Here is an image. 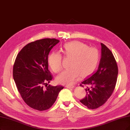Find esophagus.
<instances>
[{"instance_id": "obj_1", "label": "esophagus", "mask_w": 130, "mask_h": 130, "mask_svg": "<svg viewBox=\"0 0 130 130\" xmlns=\"http://www.w3.org/2000/svg\"><path fill=\"white\" fill-rule=\"evenodd\" d=\"M65 87H66L67 88H69V89H71V88H74V86H70V85H67L65 86Z\"/></svg>"}]
</instances>
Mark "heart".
Returning <instances> with one entry per match:
<instances>
[{
	"mask_svg": "<svg viewBox=\"0 0 130 130\" xmlns=\"http://www.w3.org/2000/svg\"><path fill=\"white\" fill-rule=\"evenodd\" d=\"M64 53L73 57L71 69L65 70L57 76L56 81L60 84L71 85L78 80L81 76L85 77L92 73L98 64L99 52L93 47H88L79 41H73L64 45ZM47 62L52 70L59 73L62 70V56L58 52L52 51L47 56Z\"/></svg>",
	"mask_w": 130,
	"mask_h": 130,
	"instance_id": "b5f03b06",
	"label": "heart"
}]
</instances>
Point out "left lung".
<instances>
[{
	"label": "left lung",
	"mask_w": 130,
	"mask_h": 130,
	"mask_svg": "<svg viewBox=\"0 0 130 130\" xmlns=\"http://www.w3.org/2000/svg\"><path fill=\"white\" fill-rule=\"evenodd\" d=\"M101 57L98 70L80 84L89 86L85 89L86 97L80 101L88 109H95L107 102L112 94L117 82L118 66L111 51L103 43Z\"/></svg>",
	"instance_id": "1"
}]
</instances>
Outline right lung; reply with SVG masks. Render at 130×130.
<instances>
[{"instance_id": "obj_1", "label": "right lung", "mask_w": 130, "mask_h": 130, "mask_svg": "<svg viewBox=\"0 0 130 130\" xmlns=\"http://www.w3.org/2000/svg\"><path fill=\"white\" fill-rule=\"evenodd\" d=\"M59 42L55 38H44L28 43L14 62L13 75L19 92L28 106L38 111L50 108L64 88L61 86L43 87L52 79L48 70L47 56Z\"/></svg>"}]
</instances>
